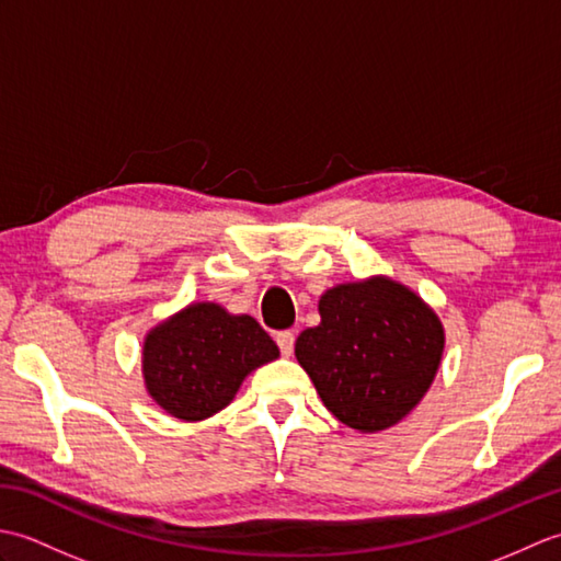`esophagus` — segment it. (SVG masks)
<instances>
[{
	"label": "esophagus",
	"instance_id": "1",
	"mask_svg": "<svg viewBox=\"0 0 561 561\" xmlns=\"http://www.w3.org/2000/svg\"><path fill=\"white\" fill-rule=\"evenodd\" d=\"M294 342H296V337H294V332H279L277 335V344H279V352L284 354V356H291V352H294Z\"/></svg>",
	"mask_w": 561,
	"mask_h": 561
}]
</instances>
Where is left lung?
<instances>
[{
    "mask_svg": "<svg viewBox=\"0 0 561 561\" xmlns=\"http://www.w3.org/2000/svg\"><path fill=\"white\" fill-rule=\"evenodd\" d=\"M320 325L296 340V359L325 408L362 434L383 432L426 396L444 354V325L390 277L337 284L318 301Z\"/></svg>",
    "mask_w": 561,
    "mask_h": 561,
    "instance_id": "1",
    "label": "left lung"
}]
</instances>
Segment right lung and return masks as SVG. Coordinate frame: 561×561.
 Listing matches in <instances>:
<instances>
[{
	"instance_id": "add662e5",
	"label": "right lung",
	"mask_w": 561,
	"mask_h": 561,
	"mask_svg": "<svg viewBox=\"0 0 561 561\" xmlns=\"http://www.w3.org/2000/svg\"><path fill=\"white\" fill-rule=\"evenodd\" d=\"M277 356V344L255 318L199 301L147 332L141 374L161 410L202 422L236 398L250 371Z\"/></svg>"
}]
</instances>
